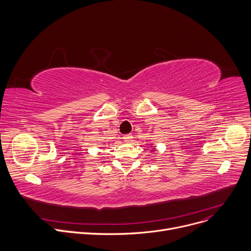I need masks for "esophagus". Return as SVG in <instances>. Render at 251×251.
<instances>
[{"mask_svg":"<svg viewBox=\"0 0 251 251\" xmlns=\"http://www.w3.org/2000/svg\"><path fill=\"white\" fill-rule=\"evenodd\" d=\"M123 140L125 142H131L133 140V135L132 134H125V135H123Z\"/></svg>","mask_w":251,"mask_h":251,"instance_id":"34e87169","label":"esophagus"}]
</instances>
